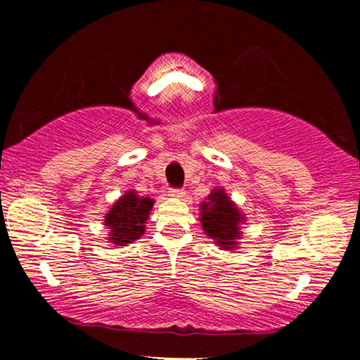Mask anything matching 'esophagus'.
<instances>
[{
    "label": "esophagus",
    "instance_id": "obj_1",
    "mask_svg": "<svg viewBox=\"0 0 360 360\" xmlns=\"http://www.w3.org/2000/svg\"><path fill=\"white\" fill-rule=\"evenodd\" d=\"M186 195V192L182 188H169V197L173 198H182Z\"/></svg>",
    "mask_w": 360,
    "mask_h": 360
}]
</instances>
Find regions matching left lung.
Here are the masks:
<instances>
[{"instance_id":"8db88e82","label":"left lung","mask_w":360,"mask_h":360,"mask_svg":"<svg viewBox=\"0 0 360 360\" xmlns=\"http://www.w3.org/2000/svg\"><path fill=\"white\" fill-rule=\"evenodd\" d=\"M200 222L205 233L214 240L217 246L231 251L238 245L241 236L240 225L245 222V216L241 214L224 188L217 187L212 191L206 202L200 205Z\"/></svg>"}]
</instances>
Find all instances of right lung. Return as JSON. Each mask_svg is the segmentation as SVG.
I'll use <instances>...</instances> for the list:
<instances>
[{
  "label": "right lung",
  "mask_w": 360,
  "mask_h": 360,
  "mask_svg": "<svg viewBox=\"0 0 360 360\" xmlns=\"http://www.w3.org/2000/svg\"><path fill=\"white\" fill-rule=\"evenodd\" d=\"M154 206V200L139 197L135 191H129L112 205L105 216V225L109 229L108 240L112 245L127 246L144 233V224Z\"/></svg>",
  "instance_id": "right-lung-1"
}]
</instances>
